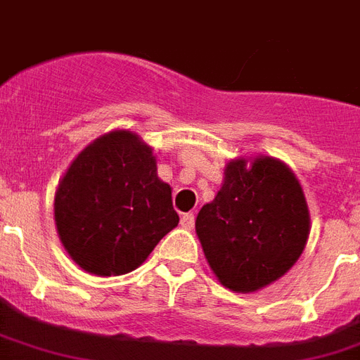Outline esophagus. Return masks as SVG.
Wrapping results in <instances>:
<instances>
[{
    "label": "esophagus",
    "instance_id": "34e87169",
    "mask_svg": "<svg viewBox=\"0 0 360 360\" xmlns=\"http://www.w3.org/2000/svg\"><path fill=\"white\" fill-rule=\"evenodd\" d=\"M181 226L186 230H191L194 226V215L192 213H185V215L181 217Z\"/></svg>",
    "mask_w": 360,
    "mask_h": 360
}]
</instances>
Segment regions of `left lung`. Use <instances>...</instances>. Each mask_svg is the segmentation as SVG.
<instances>
[{
  "mask_svg": "<svg viewBox=\"0 0 360 360\" xmlns=\"http://www.w3.org/2000/svg\"><path fill=\"white\" fill-rule=\"evenodd\" d=\"M196 234L226 289H262L285 276L306 247L309 211L304 191L278 158H236L224 168L215 200L200 210Z\"/></svg>",
  "mask_w": 360,
  "mask_h": 360,
  "instance_id": "left-lung-1",
  "label": "left lung"
}]
</instances>
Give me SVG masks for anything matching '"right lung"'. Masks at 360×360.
<instances>
[{
    "label": "right lung",
    "mask_w": 360,
    "mask_h": 360,
    "mask_svg": "<svg viewBox=\"0 0 360 360\" xmlns=\"http://www.w3.org/2000/svg\"><path fill=\"white\" fill-rule=\"evenodd\" d=\"M54 223L71 259L105 278L143 264L179 215L153 149L130 130H113L71 162L56 188Z\"/></svg>",
    "instance_id": "1"
}]
</instances>
